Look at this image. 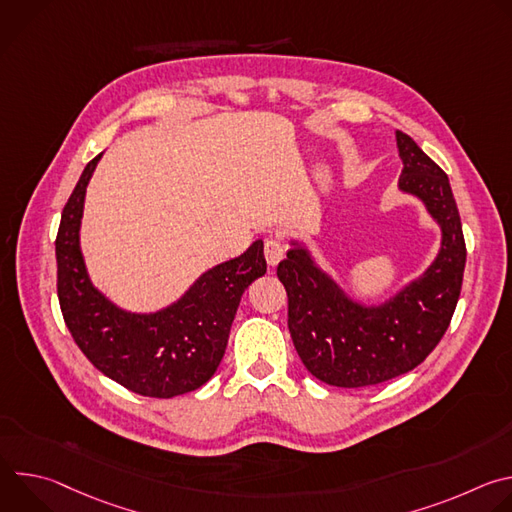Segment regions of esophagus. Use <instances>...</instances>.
<instances>
[{
    "mask_svg": "<svg viewBox=\"0 0 512 512\" xmlns=\"http://www.w3.org/2000/svg\"><path fill=\"white\" fill-rule=\"evenodd\" d=\"M285 251H287V245L283 243V239L279 237H269L265 241V259L269 265H277L283 257H285Z\"/></svg>",
    "mask_w": 512,
    "mask_h": 512,
    "instance_id": "1",
    "label": "esophagus"
}]
</instances>
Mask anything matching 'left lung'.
Segmentation results:
<instances>
[{
  "label": "left lung",
  "mask_w": 512,
  "mask_h": 512,
  "mask_svg": "<svg viewBox=\"0 0 512 512\" xmlns=\"http://www.w3.org/2000/svg\"><path fill=\"white\" fill-rule=\"evenodd\" d=\"M403 160L399 186L419 196L442 225L444 243L421 279L381 308L352 304L312 265L289 249L277 265L287 291V326L306 369L334 387H369L413 371L444 338L462 291L466 241L446 172L397 131Z\"/></svg>",
  "instance_id": "left-lung-1"
}]
</instances>
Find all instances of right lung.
Listing matches in <instances>:
<instances>
[{"label":"right lung","mask_w":512,"mask_h":512,"mask_svg":"<svg viewBox=\"0 0 512 512\" xmlns=\"http://www.w3.org/2000/svg\"><path fill=\"white\" fill-rule=\"evenodd\" d=\"M99 158L87 164L66 200L56 235V287L66 328L95 369L137 395L170 399L196 391L223 360L245 289L267 271L263 243L206 271L164 312L117 310L93 289L79 249L85 190Z\"/></svg>","instance_id":"right-lung-1"}]
</instances>
